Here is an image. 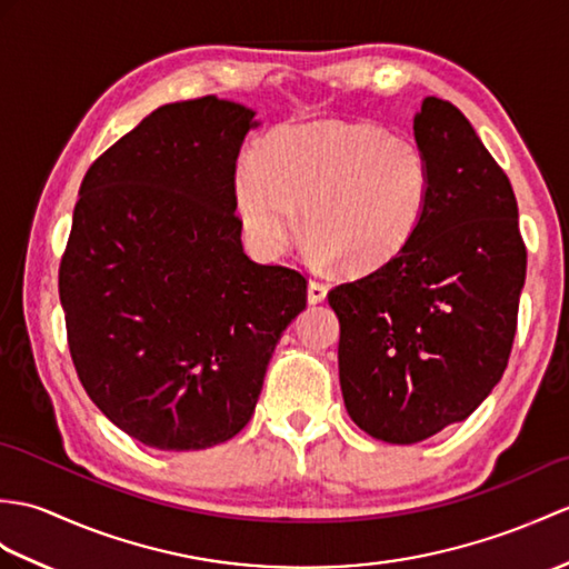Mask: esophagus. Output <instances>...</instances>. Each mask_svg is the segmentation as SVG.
Wrapping results in <instances>:
<instances>
[{
  "instance_id": "34e87169",
  "label": "esophagus",
  "mask_w": 569,
  "mask_h": 569,
  "mask_svg": "<svg viewBox=\"0 0 569 569\" xmlns=\"http://www.w3.org/2000/svg\"><path fill=\"white\" fill-rule=\"evenodd\" d=\"M327 298V286L322 281H310L308 283V300L310 302H322Z\"/></svg>"
}]
</instances>
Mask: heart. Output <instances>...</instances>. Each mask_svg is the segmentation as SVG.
I'll return each mask as SVG.
<instances>
[{"instance_id":"obj_1","label":"heart","mask_w":569,"mask_h":569,"mask_svg":"<svg viewBox=\"0 0 569 569\" xmlns=\"http://www.w3.org/2000/svg\"><path fill=\"white\" fill-rule=\"evenodd\" d=\"M431 189L427 150L378 123L286 126L234 171L237 210L263 254L293 244L296 206H306L312 259H339L351 273H371L402 254L429 213Z\"/></svg>"}]
</instances>
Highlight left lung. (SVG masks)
I'll use <instances>...</instances> for the list:
<instances>
[{
	"label": "left lung",
	"mask_w": 569,
	"mask_h": 569,
	"mask_svg": "<svg viewBox=\"0 0 569 569\" xmlns=\"http://www.w3.org/2000/svg\"><path fill=\"white\" fill-rule=\"evenodd\" d=\"M415 138L431 203L402 254L329 290L339 382L373 439L419 443L468 419L509 363L526 279L517 196L468 118L427 97Z\"/></svg>",
	"instance_id": "left-lung-1"
}]
</instances>
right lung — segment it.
Instances as JSON below:
<instances>
[{"label":"right lung","instance_id":"1","mask_svg":"<svg viewBox=\"0 0 569 569\" xmlns=\"http://www.w3.org/2000/svg\"><path fill=\"white\" fill-rule=\"evenodd\" d=\"M254 111L201 97L160 106L79 187L58 288L87 395L160 451L240 433L306 276L244 254L234 169Z\"/></svg>","mask_w":569,"mask_h":569}]
</instances>
